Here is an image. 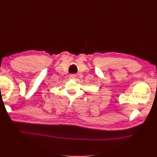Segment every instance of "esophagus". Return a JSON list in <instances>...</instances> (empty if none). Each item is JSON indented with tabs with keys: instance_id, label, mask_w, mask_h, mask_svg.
I'll return each instance as SVG.
<instances>
[{
	"instance_id": "34e87169",
	"label": "esophagus",
	"mask_w": 157,
	"mask_h": 157,
	"mask_svg": "<svg viewBox=\"0 0 157 157\" xmlns=\"http://www.w3.org/2000/svg\"><path fill=\"white\" fill-rule=\"evenodd\" d=\"M69 77H70V78H71V79H76V75L75 74H71V75H70Z\"/></svg>"
}]
</instances>
